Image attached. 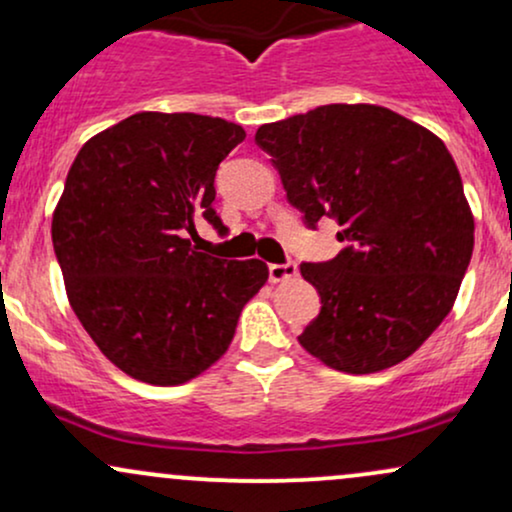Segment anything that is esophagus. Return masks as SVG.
Masks as SVG:
<instances>
[{"instance_id":"34e87169","label":"esophagus","mask_w":512,"mask_h":512,"mask_svg":"<svg viewBox=\"0 0 512 512\" xmlns=\"http://www.w3.org/2000/svg\"><path fill=\"white\" fill-rule=\"evenodd\" d=\"M298 274V267L296 262H284V264H269V279L274 281H286V279H293V276Z\"/></svg>"}]
</instances>
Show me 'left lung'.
<instances>
[{
	"label": "left lung",
	"instance_id": "8db88e82",
	"mask_svg": "<svg viewBox=\"0 0 512 512\" xmlns=\"http://www.w3.org/2000/svg\"><path fill=\"white\" fill-rule=\"evenodd\" d=\"M286 197L310 228L342 226L346 248L303 262L320 315L298 342L342 373L409 358L450 313L474 250V216L450 151L380 105L332 103L262 125Z\"/></svg>",
	"mask_w": 512,
	"mask_h": 512
}]
</instances>
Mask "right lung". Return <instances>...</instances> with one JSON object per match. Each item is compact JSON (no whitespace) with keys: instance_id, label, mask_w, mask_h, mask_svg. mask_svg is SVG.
I'll list each match as a JSON object with an SVG mask.
<instances>
[{"instance_id":"right-lung-1","label":"right lung","mask_w":512,"mask_h":512,"mask_svg":"<svg viewBox=\"0 0 512 512\" xmlns=\"http://www.w3.org/2000/svg\"><path fill=\"white\" fill-rule=\"evenodd\" d=\"M245 129L195 113H137L81 146L52 214L64 289L88 337L122 373L182 385L226 354L262 260L192 248L214 209L216 168Z\"/></svg>"}]
</instances>
